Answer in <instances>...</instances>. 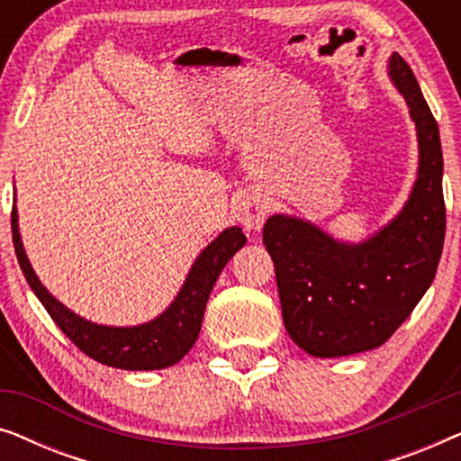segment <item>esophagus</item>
Segmentation results:
<instances>
[{"label": "esophagus", "instance_id": "obj_1", "mask_svg": "<svg viewBox=\"0 0 461 461\" xmlns=\"http://www.w3.org/2000/svg\"><path fill=\"white\" fill-rule=\"evenodd\" d=\"M235 216L245 230H260L268 216L267 199L258 193H245L243 197L237 199Z\"/></svg>", "mask_w": 461, "mask_h": 461}]
</instances>
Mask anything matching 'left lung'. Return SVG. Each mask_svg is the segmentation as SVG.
I'll return each mask as SVG.
<instances>
[{"label": "left lung", "instance_id": "obj_1", "mask_svg": "<svg viewBox=\"0 0 461 461\" xmlns=\"http://www.w3.org/2000/svg\"><path fill=\"white\" fill-rule=\"evenodd\" d=\"M388 67L420 140L418 182L402 212L361 245L333 241L298 218L270 216L264 224L283 323L312 357H346L382 346L418 306L443 254L447 216L437 119L402 56L394 52Z\"/></svg>", "mask_w": 461, "mask_h": 461}]
</instances>
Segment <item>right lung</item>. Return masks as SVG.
<instances>
[{
    "mask_svg": "<svg viewBox=\"0 0 461 461\" xmlns=\"http://www.w3.org/2000/svg\"><path fill=\"white\" fill-rule=\"evenodd\" d=\"M12 241L23 275L50 317L77 348L94 361L117 369L149 371L178 363L197 342L205 304L226 262L245 245L241 229H226L197 258L174 304L159 319L138 327H106L77 317L48 294L24 256L18 235L16 210H12Z\"/></svg>",
    "mask_w": 461,
    "mask_h": 461,
    "instance_id": "obj_1",
    "label": "right lung"
}]
</instances>
